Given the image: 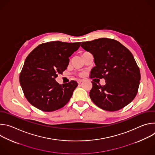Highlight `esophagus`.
<instances>
[{"label": "esophagus", "mask_w": 155, "mask_h": 155, "mask_svg": "<svg viewBox=\"0 0 155 155\" xmlns=\"http://www.w3.org/2000/svg\"><path fill=\"white\" fill-rule=\"evenodd\" d=\"M83 81V80H81V79H79V80H78L77 82H78V83H81Z\"/></svg>", "instance_id": "obj_1"}]
</instances>
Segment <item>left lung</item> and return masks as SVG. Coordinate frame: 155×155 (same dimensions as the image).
I'll use <instances>...</instances> for the list:
<instances>
[{"mask_svg":"<svg viewBox=\"0 0 155 155\" xmlns=\"http://www.w3.org/2000/svg\"><path fill=\"white\" fill-rule=\"evenodd\" d=\"M81 47L94 57L96 66L91 71L90 77L104 78L106 82L101 86L92 81L90 92L92 101L110 112L130 103L137 93L140 73L130 51L119 41L107 38L83 41Z\"/></svg>","mask_w":155,"mask_h":155,"instance_id":"left-lung-1","label":"left lung"}]
</instances>
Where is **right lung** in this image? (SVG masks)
I'll use <instances>...</instances> for the list:
<instances>
[{
    "instance_id": "obj_1",
    "label": "right lung",
    "mask_w": 155,
    "mask_h": 155,
    "mask_svg": "<svg viewBox=\"0 0 155 155\" xmlns=\"http://www.w3.org/2000/svg\"><path fill=\"white\" fill-rule=\"evenodd\" d=\"M80 46V42L51 41L41 44L28 56L19 83L31 105L43 112H53L69 101L77 82L60 84L56 78L68 68L69 57Z\"/></svg>"
}]
</instances>
